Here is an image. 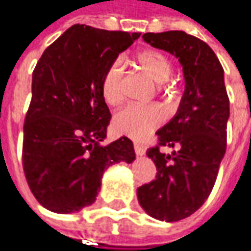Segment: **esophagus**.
<instances>
[{
    "instance_id": "34e87169",
    "label": "esophagus",
    "mask_w": 251,
    "mask_h": 251,
    "mask_svg": "<svg viewBox=\"0 0 251 251\" xmlns=\"http://www.w3.org/2000/svg\"><path fill=\"white\" fill-rule=\"evenodd\" d=\"M134 150H135V154L137 155H144L145 154L144 145H141L140 143H134Z\"/></svg>"
}]
</instances>
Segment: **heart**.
Wrapping results in <instances>:
<instances>
[{"mask_svg": "<svg viewBox=\"0 0 251 251\" xmlns=\"http://www.w3.org/2000/svg\"><path fill=\"white\" fill-rule=\"evenodd\" d=\"M137 69L158 84V92L171 97L172 87L167 80L172 75V63L169 57L157 49H145L134 59ZM101 94L108 106H119L124 99V70L119 60L113 62L103 75ZM164 110L157 104L140 106L131 104L123 108L114 117L113 126L120 135L132 140H145L150 134L164 123Z\"/></svg>", "mask_w": 251, "mask_h": 251, "instance_id": "obj_1", "label": "heart"}]
</instances>
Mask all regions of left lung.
<instances>
[{"instance_id": "1", "label": "left lung", "mask_w": 251, "mask_h": 251, "mask_svg": "<svg viewBox=\"0 0 251 251\" xmlns=\"http://www.w3.org/2000/svg\"><path fill=\"white\" fill-rule=\"evenodd\" d=\"M143 39L178 57L185 92L175 117L157 131L158 144L147 150L157 175L137 196L154 219L178 222L195 213L213 189L226 152L229 97L223 68L206 42L183 31L148 32ZM162 146L174 151L165 154Z\"/></svg>"}]
</instances>
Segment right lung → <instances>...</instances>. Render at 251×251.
I'll return each mask as SVG.
<instances>
[{
    "instance_id": "1",
    "label": "right lung",
    "mask_w": 251,
    "mask_h": 251,
    "mask_svg": "<svg viewBox=\"0 0 251 251\" xmlns=\"http://www.w3.org/2000/svg\"><path fill=\"white\" fill-rule=\"evenodd\" d=\"M140 35L76 24L38 60L24 124L22 167L31 192L48 210L73 213L90 206L104 171L135 159L127 137L100 144L111 119L101 80Z\"/></svg>"
}]
</instances>
